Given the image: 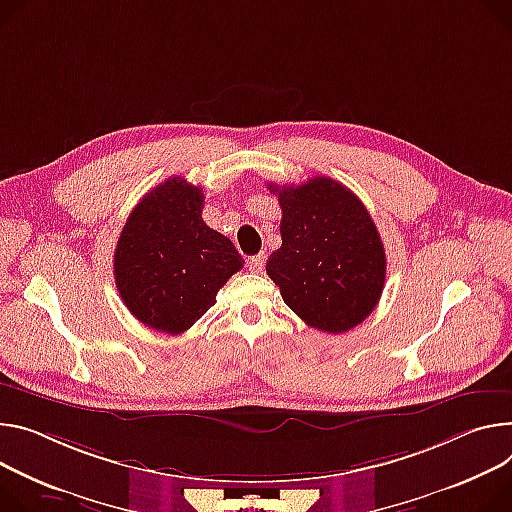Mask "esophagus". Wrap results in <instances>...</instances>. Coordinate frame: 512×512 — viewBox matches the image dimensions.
I'll use <instances>...</instances> for the list:
<instances>
[{
  "mask_svg": "<svg viewBox=\"0 0 512 512\" xmlns=\"http://www.w3.org/2000/svg\"><path fill=\"white\" fill-rule=\"evenodd\" d=\"M247 267L253 271V273H261L263 267H265V253H259V255H253L247 259Z\"/></svg>",
  "mask_w": 512,
  "mask_h": 512,
  "instance_id": "obj_1",
  "label": "esophagus"
}]
</instances>
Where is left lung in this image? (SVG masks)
<instances>
[{
	"label": "left lung",
	"mask_w": 512,
	"mask_h": 512,
	"mask_svg": "<svg viewBox=\"0 0 512 512\" xmlns=\"http://www.w3.org/2000/svg\"><path fill=\"white\" fill-rule=\"evenodd\" d=\"M267 188L282 208V247L269 255L267 275L308 327L351 331L386 282V251L367 208L331 177Z\"/></svg>",
	"instance_id": "left-lung-1"
}]
</instances>
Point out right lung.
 Returning a JSON list of instances; mask_svg holds the SVG:
<instances>
[{
  "label": "right lung",
  "mask_w": 512,
  "mask_h": 512,
  "mask_svg": "<svg viewBox=\"0 0 512 512\" xmlns=\"http://www.w3.org/2000/svg\"><path fill=\"white\" fill-rule=\"evenodd\" d=\"M204 194L169 177L130 212L114 251L120 298L149 329L179 335L216 302L243 257L204 218Z\"/></svg>",
  "instance_id": "1"
}]
</instances>
